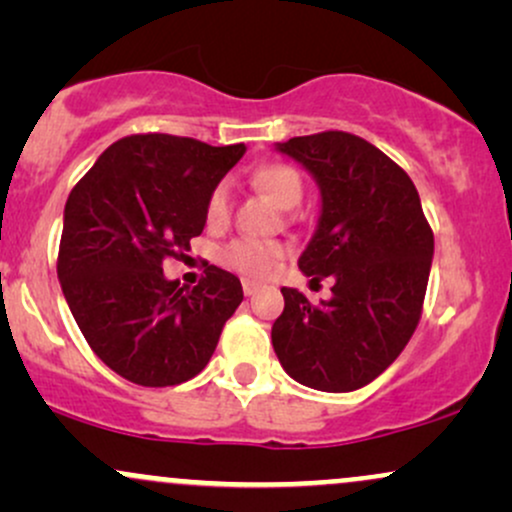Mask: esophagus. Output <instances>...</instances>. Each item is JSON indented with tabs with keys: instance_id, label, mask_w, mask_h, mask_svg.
Masks as SVG:
<instances>
[{
	"instance_id": "34e87169",
	"label": "esophagus",
	"mask_w": 512,
	"mask_h": 512,
	"mask_svg": "<svg viewBox=\"0 0 512 512\" xmlns=\"http://www.w3.org/2000/svg\"><path fill=\"white\" fill-rule=\"evenodd\" d=\"M257 289H260V286H257L255 281H243V293H245V296H252V293H255Z\"/></svg>"
}]
</instances>
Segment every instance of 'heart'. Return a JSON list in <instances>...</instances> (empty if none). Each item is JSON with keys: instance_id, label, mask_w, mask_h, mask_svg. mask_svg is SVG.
Segmentation results:
<instances>
[{"instance_id": "heart-1", "label": "heart", "mask_w": 512, "mask_h": 512, "mask_svg": "<svg viewBox=\"0 0 512 512\" xmlns=\"http://www.w3.org/2000/svg\"><path fill=\"white\" fill-rule=\"evenodd\" d=\"M250 182L281 209H293L301 204L305 195V182L298 168L291 163L269 161L252 170ZM231 221V185L226 180L216 182L204 202V223L211 231H221ZM284 243L279 240H257V238H236L221 248L219 262L231 272L245 279H267L274 272L276 264L286 257Z\"/></svg>"}]
</instances>
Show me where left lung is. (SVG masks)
I'll return each mask as SVG.
<instances>
[{"mask_svg":"<svg viewBox=\"0 0 512 512\" xmlns=\"http://www.w3.org/2000/svg\"><path fill=\"white\" fill-rule=\"evenodd\" d=\"M279 149L303 163L322 192L315 238L298 267L332 276V298L313 305L296 289L272 327L274 354L301 385L351 392L390 366L419 325L433 231L404 168L356 134L293 137Z\"/></svg>","mask_w":512,"mask_h":512,"instance_id":"8db88e82","label":"left lung"}]
</instances>
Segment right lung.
Masks as SVG:
<instances>
[{"instance_id":"add662e5","label":"right lung","mask_w":512,"mask_h":512,"mask_svg":"<svg viewBox=\"0 0 512 512\" xmlns=\"http://www.w3.org/2000/svg\"><path fill=\"white\" fill-rule=\"evenodd\" d=\"M243 154V144L132 134L69 192L57 276L93 354L129 383L195 378L243 301L238 276L209 262L195 289L163 276V262L204 231L211 187Z\"/></svg>"}]
</instances>
